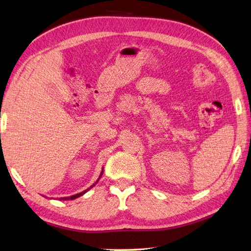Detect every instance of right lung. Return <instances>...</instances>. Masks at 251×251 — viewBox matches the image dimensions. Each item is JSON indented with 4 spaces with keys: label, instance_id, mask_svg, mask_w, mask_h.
<instances>
[{
    "label": "right lung",
    "instance_id": "obj_1",
    "mask_svg": "<svg viewBox=\"0 0 251 251\" xmlns=\"http://www.w3.org/2000/svg\"><path fill=\"white\" fill-rule=\"evenodd\" d=\"M102 170H103V168H102ZM102 173H103V171H101V173H100V176H99V177H98V179L96 180V183H94V184H93L92 186H91V187L90 188H87V189H85L84 191H82V192H79V194H75V195H74V196H71V197H64V198H60V200L62 201H64V200H74V199H77V198H79V197H81V196H83L84 194H85V192H87V191H89L91 188H93V187H94V186L98 183V180H99V178H100L101 177V176H102Z\"/></svg>",
    "mask_w": 251,
    "mask_h": 251
}]
</instances>
